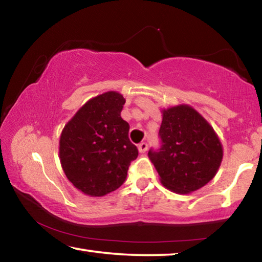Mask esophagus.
Wrapping results in <instances>:
<instances>
[{"label": "esophagus", "mask_w": 262, "mask_h": 262, "mask_svg": "<svg viewBox=\"0 0 262 262\" xmlns=\"http://www.w3.org/2000/svg\"><path fill=\"white\" fill-rule=\"evenodd\" d=\"M147 150H148V143H145V142H141L139 144V151L141 154H144L147 152Z\"/></svg>", "instance_id": "34e87169"}]
</instances>
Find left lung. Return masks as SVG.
<instances>
[{
    "instance_id": "left-lung-1",
    "label": "left lung",
    "mask_w": 262,
    "mask_h": 262,
    "mask_svg": "<svg viewBox=\"0 0 262 262\" xmlns=\"http://www.w3.org/2000/svg\"><path fill=\"white\" fill-rule=\"evenodd\" d=\"M162 147L148 156L164 187L178 194L201 188L214 178L223 158L219 136L202 115L189 105L162 110Z\"/></svg>"
}]
</instances>
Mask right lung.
Here are the masks:
<instances>
[{
    "label": "right lung",
    "mask_w": 262,
    "mask_h": 262,
    "mask_svg": "<svg viewBox=\"0 0 262 262\" xmlns=\"http://www.w3.org/2000/svg\"><path fill=\"white\" fill-rule=\"evenodd\" d=\"M125 103L119 92H104L88 100L62 129V170L89 196H104L120 187L139 155L128 137L129 125L120 115Z\"/></svg>",
    "instance_id": "add662e5"
}]
</instances>
